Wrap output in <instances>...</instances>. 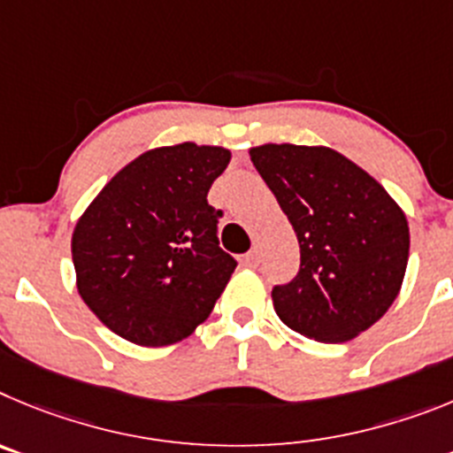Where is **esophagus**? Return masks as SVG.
I'll use <instances>...</instances> for the list:
<instances>
[{"mask_svg": "<svg viewBox=\"0 0 453 453\" xmlns=\"http://www.w3.org/2000/svg\"><path fill=\"white\" fill-rule=\"evenodd\" d=\"M243 266H250V268H255L257 264H259V250H250V252H246V255H243Z\"/></svg>", "mask_w": 453, "mask_h": 453, "instance_id": "esophagus-1", "label": "esophagus"}]
</instances>
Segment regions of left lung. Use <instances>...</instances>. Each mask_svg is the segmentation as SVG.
<instances>
[{"mask_svg": "<svg viewBox=\"0 0 453 453\" xmlns=\"http://www.w3.org/2000/svg\"><path fill=\"white\" fill-rule=\"evenodd\" d=\"M250 160L300 243L297 275L273 287L280 320L323 343L372 327L404 280V211L361 166L325 146L264 144Z\"/></svg>", "mask_w": 453, "mask_h": 453, "instance_id": "obj_1", "label": "left lung"}]
</instances>
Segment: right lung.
<instances>
[{"label": "right lung", "instance_id": "1", "mask_svg": "<svg viewBox=\"0 0 453 453\" xmlns=\"http://www.w3.org/2000/svg\"><path fill=\"white\" fill-rule=\"evenodd\" d=\"M230 162L194 142L146 150L79 219L72 259L83 303L117 336L162 348L211 313L234 257L219 246L221 210L207 191Z\"/></svg>", "mask_w": 453, "mask_h": 453}]
</instances>
